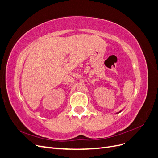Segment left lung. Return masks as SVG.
<instances>
[{"instance_id":"obj_1","label":"left lung","mask_w":158,"mask_h":158,"mask_svg":"<svg viewBox=\"0 0 158 158\" xmlns=\"http://www.w3.org/2000/svg\"><path fill=\"white\" fill-rule=\"evenodd\" d=\"M121 111H122V110H121V111H119V112H118V113H117H117H121Z\"/></svg>"}]
</instances>
